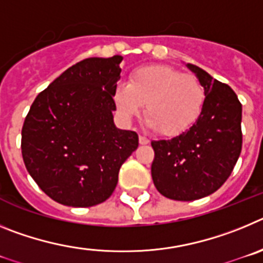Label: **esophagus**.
Returning <instances> with one entry per match:
<instances>
[{
    "instance_id": "1",
    "label": "esophagus",
    "mask_w": 263,
    "mask_h": 263,
    "mask_svg": "<svg viewBox=\"0 0 263 263\" xmlns=\"http://www.w3.org/2000/svg\"><path fill=\"white\" fill-rule=\"evenodd\" d=\"M139 143H141V145H148V143H150V141H148V138H146V137H139Z\"/></svg>"
}]
</instances>
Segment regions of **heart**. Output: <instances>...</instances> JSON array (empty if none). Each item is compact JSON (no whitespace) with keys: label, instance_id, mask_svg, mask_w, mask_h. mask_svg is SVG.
<instances>
[{"label":"heart","instance_id":"b5f03b06","mask_svg":"<svg viewBox=\"0 0 263 263\" xmlns=\"http://www.w3.org/2000/svg\"><path fill=\"white\" fill-rule=\"evenodd\" d=\"M118 115L130 121L145 105L146 124L162 136L175 137L199 120L205 90L199 79L164 64L134 69L126 85H117L113 95Z\"/></svg>","mask_w":263,"mask_h":263}]
</instances>
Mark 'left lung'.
Returning <instances> with one entry per match:
<instances>
[{
	"label": "left lung",
	"mask_w": 263,
	"mask_h": 263,
	"mask_svg": "<svg viewBox=\"0 0 263 263\" xmlns=\"http://www.w3.org/2000/svg\"><path fill=\"white\" fill-rule=\"evenodd\" d=\"M205 90L199 120L171 139L153 141L152 176L163 196L192 201L217 191L236 166L242 147V105L229 85L185 64Z\"/></svg>",
	"instance_id": "obj_1"
}]
</instances>
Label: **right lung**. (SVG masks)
I'll return each instance as SVG.
<instances>
[{
    "label": "right lung",
    "instance_id": "obj_1",
    "mask_svg": "<svg viewBox=\"0 0 263 263\" xmlns=\"http://www.w3.org/2000/svg\"><path fill=\"white\" fill-rule=\"evenodd\" d=\"M122 59L73 64L36 96L25 118V166L42 191L63 205L105 201L122 163L138 147L136 132L118 129L113 121Z\"/></svg>",
    "mask_w": 263,
    "mask_h": 263
}]
</instances>
